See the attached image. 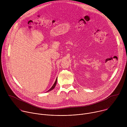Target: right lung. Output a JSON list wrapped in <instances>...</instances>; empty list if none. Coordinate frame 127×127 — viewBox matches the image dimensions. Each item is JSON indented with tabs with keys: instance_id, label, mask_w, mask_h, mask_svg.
Returning a JSON list of instances; mask_svg holds the SVG:
<instances>
[{
	"instance_id": "add662e5",
	"label": "right lung",
	"mask_w": 127,
	"mask_h": 127,
	"mask_svg": "<svg viewBox=\"0 0 127 127\" xmlns=\"http://www.w3.org/2000/svg\"><path fill=\"white\" fill-rule=\"evenodd\" d=\"M57 79H56V81H55V83H54V84H53V85L52 86V87L48 90V91H47V92H50V91H51V90H53L54 88H55V86H56V83H57Z\"/></svg>"
}]
</instances>
